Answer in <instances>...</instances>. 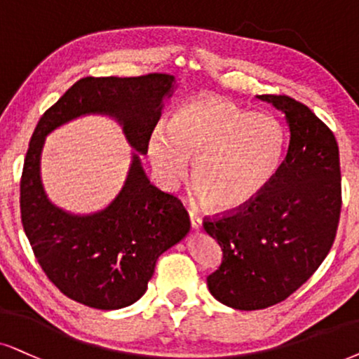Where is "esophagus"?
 <instances>
[{"mask_svg": "<svg viewBox=\"0 0 359 359\" xmlns=\"http://www.w3.org/2000/svg\"><path fill=\"white\" fill-rule=\"evenodd\" d=\"M189 219H190V225H192L194 230H198L202 226V219L198 217L197 212L189 210Z\"/></svg>", "mask_w": 359, "mask_h": 359, "instance_id": "obj_1", "label": "esophagus"}]
</instances>
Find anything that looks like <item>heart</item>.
Returning <instances> with one entry per match:
<instances>
[{
  "instance_id": "b5f03b06",
  "label": "heart",
  "mask_w": 359,
  "mask_h": 359,
  "mask_svg": "<svg viewBox=\"0 0 359 359\" xmlns=\"http://www.w3.org/2000/svg\"><path fill=\"white\" fill-rule=\"evenodd\" d=\"M283 127L266 112H247L224 97L197 96L172 114L169 127L157 126L147 156L158 182L174 189L192 179L207 205L237 210L260 195L273 179L283 152Z\"/></svg>"
}]
</instances>
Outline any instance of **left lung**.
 <instances>
[{"label": "left lung", "mask_w": 359, "mask_h": 359, "mask_svg": "<svg viewBox=\"0 0 359 359\" xmlns=\"http://www.w3.org/2000/svg\"><path fill=\"white\" fill-rule=\"evenodd\" d=\"M285 114L287 156L255 201L203 229L224 258L207 276L215 300L235 310H263L287 300L315 273L337 237L341 172L337 139L305 104L257 96Z\"/></svg>", "instance_id": "8db88e82"}]
</instances>
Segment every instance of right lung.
<instances>
[{
	"label": "right lung",
	"instance_id": "obj_1",
	"mask_svg": "<svg viewBox=\"0 0 359 359\" xmlns=\"http://www.w3.org/2000/svg\"><path fill=\"white\" fill-rule=\"evenodd\" d=\"M175 89L170 74L84 78L49 107L31 137L21 177V222L41 269L71 300L97 310H119L146 293L157 258L185 238L189 213L177 197L151 184L139 154ZM120 122L135 149L126 182L102 211L66 212L48 201L40 180L46 137L81 115Z\"/></svg>",
	"mask_w": 359,
	"mask_h": 359
}]
</instances>
